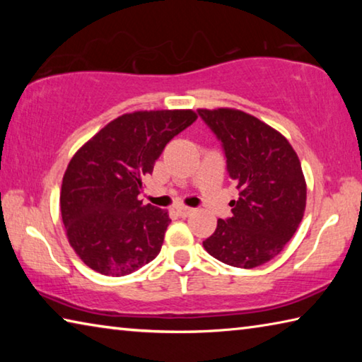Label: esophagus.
Segmentation results:
<instances>
[{
  "mask_svg": "<svg viewBox=\"0 0 362 362\" xmlns=\"http://www.w3.org/2000/svg\"><path fill=\"white\" fill-rule=\"evenodd\" d=\"M194 212V209H192V207H187V206H179L175 207V214L182 218H185L188 216H192V214Z\"/></svg>",
  "mask_w": 362,
  "mask_h": 362,
  "instance_id": "34e87169",
  "label": "esophagus"
}]
</instances>
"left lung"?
Returning <instances> with one entry per match:
<instances>
[{
	"instance_id": "1",
	"label": "left lung",
	"mask_w": 362,
	"mask_h": 362,
	"mask_svg": "<svg viewBox=\"0 0 362 362\" xmlns=\"http://www.w3.org/2000/svg\"><path fill=\"white\" fill-rule=\"evenodd\" d=\"M222 140L226 169L240 189L233 216L218 218L204 249L238 268L260 267L291 241L306 207V182L296 150L283 134L236 108H199Z\"/></svg>"
}]
</instances>
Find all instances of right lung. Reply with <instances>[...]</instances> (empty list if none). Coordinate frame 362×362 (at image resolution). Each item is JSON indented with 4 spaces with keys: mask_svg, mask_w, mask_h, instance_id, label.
<instances>
[{
    "mask_svg": "<svg viewBox=\"0 0 362 362\" xmlns=\"http://www.w3.org/2000/svg\"><path fill=\"white\" fill-rule=\"evenodd\" d=\"M198 118L193 110H142L118 116L70 159L60 212L70 246L105 276H126L156 259L169 214L144 204V177L164 146Z\"/></svg>",
    "mask_w": 362,
    "mask_h": 362,
    "instance_id": "add662e5",
    "label": "right lung"
}]
</instances>
